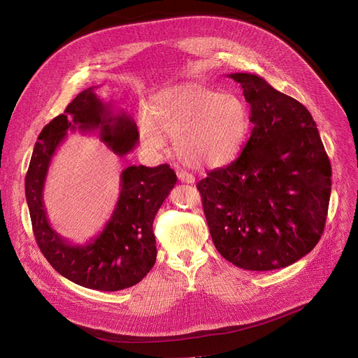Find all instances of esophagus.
Listing matches in <instances>:
<instances>
[{
    "label": "esophagus",
    "mask_w": 358,
    "mask_h": 358,
    "mask_svg": "<svg viewBox=\"0 0 358 358\" xmlns=\"http://www.w3.org/2000/svg\"><path fill=\"white\" fill-rule=\"evenodd\" d=\"M178 179L183 183H194L195 182V178L192 173L186 172V170H179L178 172Z\"/></svg>",
    "instance_id": "34e87169"
}]
</instances>
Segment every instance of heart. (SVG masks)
<instances>
[{"label":"heart","mask_w":358,"mask_h":358,"mask_svg":"<svg viewBox=\"0 0 358 358\" xmlns=\"http://www.w3.org/2000/svg\"><path fill=\"white\" fill-rule=\"evenodd\" d=\"M250 129L245 100L199 84H186L152 97L140 119L143 143L163 150L175 143L178 157L194 167H221L241 155Z\"/></svg>","instance_id":"1"}]
</instances>
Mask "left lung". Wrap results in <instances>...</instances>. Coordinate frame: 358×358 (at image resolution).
Segmentation results:
<instances>
[{
    "instance_id": "1",
    "label": "left lung",
    "mask_w": 358,
    "mask_h": 358,
    "mask_svg": "<svg viewBox=\"0 0 358 358\" xmlns=\"http://www.w3.org/2000/svg\"><path fill=\"white\" fill-rule=\"evenodd\" d=\"M241 83L253 129L241 156L198 182L215 249L233 265L271 271L308 255L325 229L331 163L310 112L259 76Z\"/></svg>"
}]
</instances>
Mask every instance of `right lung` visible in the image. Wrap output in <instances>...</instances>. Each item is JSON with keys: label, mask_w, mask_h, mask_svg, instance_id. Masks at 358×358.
Listing matches in <instances>:
<instances>
[{"label": "right lung", "mask_w": 358, "mask_h": 358, "mask_svg": "<svg viewBox=\"0 0 358 358\" xmlns=\"http://www.w3.org/2000/svg\"><path fill=\"white\" fill-rule=\"evenodd\" d=\"M99 132L117 156L140 138L137 124L125 112L113 115L94 87L81 92L64 113L39 134L33 148L24 189L33 234L48 262L70 281L99 292H117L140 282L156 264L152 221L178 180L169 164L129 166L121 173V192L110 220L87 245H73L50 227L43 203L46 173L68 131Z\"/></svg>", "instance_id": "right-lung-1"}]
</instances>
